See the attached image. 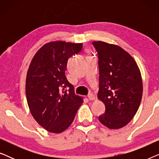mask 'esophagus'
Wrapping results in <instances>:
<instances>
[{
  "mask_svg": "<svg viewBox=\"0 0 159 159\" xmlns=\"http://www.w3.org/2000/svg\"><path fill=\"white\" fill-rule=\"evenodd\" d=\"M88 99L90 100V101H93V100H95V95H93V93H90V94L88 95Z\"/></svg>",
  "mask_w": 159,
  "mask_h": 159,
  "instance_id": "obj_1",
  "label": "esophagus"
}]
</instances>
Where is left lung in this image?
<instances>
[{
	"label": "left lung",
	"instance_id": "1",
	"mask_svg": "<svg viewBox=\"0 0 159 159\" xmlns=\"http://www.w3.org/2000/svg\"><path fill=\"white\" fill-rule=\"evenodd\" d=\"M98 52L99 90L98 98L105 105L100 122L109 129H120L138 111L143 95V81L135 61L116 45L93 42Z\"/></svg>",
	"mask_w": 159,
	"mask_h": 159
}]
</instances>
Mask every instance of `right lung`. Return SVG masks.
<instances>
[{"instance_id": "right-lung-1", "label": "right lung", "mask_w": 159, "mask_h": 159, "mask_svg": "<svg viewBox=\"0 0 159 159\" xmlns=\"http://www.w3.org/2000/svg\"><path fill=\"white\" fill-rule=\"evenodd\" d=\"M82 49V43L54 41L41 47L30 63L26 79L27 104L35 121L50 132L66 130L83 102L65 75L69 58Z\"/></svg>"}]
</instances>
